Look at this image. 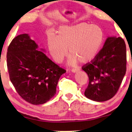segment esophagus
Returning <instances> with one entry per match:
<instances>
[{"mask_svg": "<svg viewBox=\"0 0 132 132\" xmlns=\"http://www.w3.org/2000/svg\"><path fill=\"white\" fill-rule=\"evenodd\" d=\"M79 70H80V69H78V68H75V69H72V72L73 73H75V72H78Z\"/></svg>", "mask_w": 132, "mask_h": 132, "instance_id": "34e87169", "label": "esophagus"}]
</instances>
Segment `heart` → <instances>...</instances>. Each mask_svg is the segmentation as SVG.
Returning <instances> with one entry per match:
<instances>
[{"label":"heart","mask_w":132,"mask_h":132,"mask_svg":"<svg viewBox=\"0 0 132 132\" xmlns=\"http://www.w3.org/2000/svg\"><path fill=\"white\" fill-rule=\"evenodd\" d=\"M104 34L103 29L96 24L86 22L73 26H62L57 29L55 36H49L47 45L52 58L61 63L67 55L72 65L78 62H90L95 58L103 46Z\"/></svg>","instance_id":"1"}]
</instances>
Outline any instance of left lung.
I'll return each mask as SVG.
<instances>
[{"label": "left lung", "instance_id": "left-lung-1", "mask_svg": "<svg viewBox=\"0 0 132 132\" xmlns=\"http://www.w3.org/2000/svg\"><path fill=\"white\" fill-rule=\"evenodd\" d=\"M126 45L120 37H109L91 62L82 67L89 83L85 95L103 102L111 99L119 90L127 70Z\"/></svg>", "mask_w": 132, "mask_h": 132}]
</instances>
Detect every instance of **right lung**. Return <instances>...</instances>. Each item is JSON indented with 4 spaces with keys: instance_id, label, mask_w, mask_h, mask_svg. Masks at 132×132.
<instances>
[{
    "instance_id": "add662e5",
    "label": "right lung",
    "mask_w": 132,
    "mask_h": 132,
    "mask_svg": "<svg viewBox=\"0 0 132 132\" xmlns=\"http://www.w3.org/2000/svg\"><path fill=\"white\" fill-rule=\"evenodd\" d=\"M38 47L28 35L22 34L12 40L7 53L11 82L23 100L35 105L46 103L55 95L59 80L66 72Z\"/></svg>"
}]
</instances>
